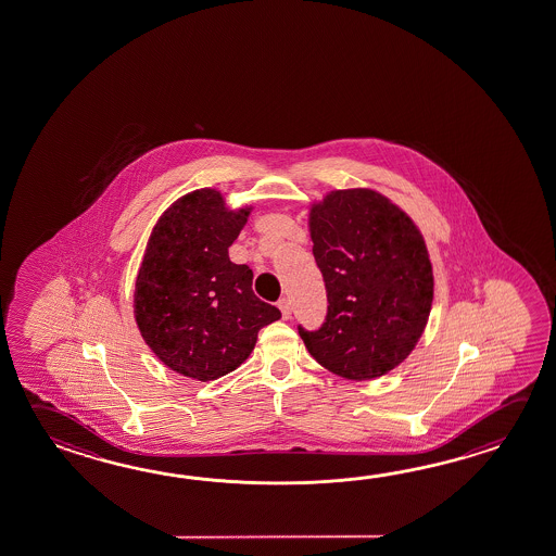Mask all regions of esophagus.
Instances as JSON below:
<instances>
[{
    "label": "esophagus",
    "mask_w": 556,
    "mask_h": 556,
    "mask_svg": "<svg viewBox=\"0 0 556 556\" xmlns=\"http://www.w3.org/2000/svg\"><path fill=\"white\" fill-rule=\"evenodd\" d=\"M277 306H279V311H281V315H283L285 320H287V318H291L293 308H291V301H289V299H281Z\"/></svg>",
    "instance_id": "obj_1"
}]
</instances>
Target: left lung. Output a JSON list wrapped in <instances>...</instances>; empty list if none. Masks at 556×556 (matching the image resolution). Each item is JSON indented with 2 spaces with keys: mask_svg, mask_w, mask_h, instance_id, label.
<instances>
[{
  "mask_svg": "<svg viewBox=\"0 0 556 556\" xmlns=\"http://www.w3.org/2000/svg\"><path fill=\"white\" fill-rule=\"evenodd\" d=\"M326 318L299 325L320 366L346 379H374L419 342L432 303L427 245L409 216L374 190H334L311 210Z\"/></svg>",
  "mask_w": 556,
  "mask_h": 556,
  "instance_id": "obj_1",
  "label": "left lung"
}]
</instances>
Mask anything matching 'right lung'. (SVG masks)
Wrapping results in <instances>:
<instances>
[{
    "label": "right lung",
    "instance_id": "add662e5",
    "mask_svg": "<svg viewBox=\"0 0 556 556\" xmlns=\"http://www.w3.org/2000/svg\"><path fill=\"white\" fill-rule=\"evenodd\" d=\"M250 208L224 206L220 192L194 190L159 218L136 281V320L147 346L173 371L222 378L252 354L257 332L281 311L253 293V273L228 248Z\"/></svg>",
    "mask_w": 556,
    "mask_h": 556
}]
</instances>
